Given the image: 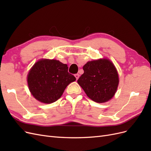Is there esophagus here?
Instances as JSON below:
<instances>
[{"mask_svg": "<svg viewBox=\"0 0 151 151\" xmlns=\"http://www.w3.org/2000/svg\"><path fill=\"white\" fill-rule=\"evenodd\" d=\"M75 77H76V79L77 80V79H79V74H75Z\"/></svg>", "mask_w": 151, "mask_h": 151, "instance_id": "34e87169", "label": "esophagus"}]
</instances>
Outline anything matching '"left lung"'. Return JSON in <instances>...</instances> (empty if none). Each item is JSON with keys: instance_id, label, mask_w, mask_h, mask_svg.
Instances as JSON below:
<instances>
[{"instance_id": "left-lung-1", "label": "left lung", "mask_w": 151, "mask_h": 151, "mask_svg": "<svg viewBox=\"0 0 151 151\" xmlns=\"http://www.w3.org/2000/svg\"><path fill=\"white\" fill-rule=\"evenodd\" d=\"M84 74L77 80L88 96L96 103H105L115 95L119 83L113 63L106 58L89 61L83 66Z\"/></svg>"}]
</instances>
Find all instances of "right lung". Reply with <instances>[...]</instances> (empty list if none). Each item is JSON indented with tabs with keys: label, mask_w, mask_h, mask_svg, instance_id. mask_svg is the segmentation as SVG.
I'll return each instance as SVG.
<instances>
[{
	"label": "right lung",
	"mask_w": 151,
	"mask_h": 151,
	"mask_svg": "<svg viewBox=\"0 0 151 151\" xmlns=\"http://www.w3.org/2000/svg\"><path fill=\"white\" fill-rule=\"evenodd\" d=\"M27 80L35 98L50 104L60 98L67 86L76 79L68 72L67 64L53 59H42L32 67Z\"/></svg>",
	"instance_id": "obj_1"
}]
</instances>
